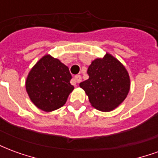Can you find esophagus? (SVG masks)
<instances>
[{
    "mask_svg": "<svg viewBox=\"0 0 158 158\" xmlns=\"http://www.w3.org/2000/svg\"><path fill=\"white\" fill-rule=\"evenodd\" d=\"M81 80H82V78H81V76L80 75H76L73 77V82L74 85H77V84H79V83L81 82Z\"/></svg>",
    "mask_w": 158,
    "mask_h": 158,
    "instance_id": "1",
    "label": "esophagus"
}]
</instances>
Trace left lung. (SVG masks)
Returning <instances> with one entry per match:
<instances>
[{
	"label": "left lung",
	"instance_id": "obj_1",
	"mask_svg": "<svg viewBox=\"0 0 158 158\" xmlns=\"http://www.w3.org/2000/svg\"><path fill=\"white\" fill-rule=\"evenodd\" d=\"M89 79L79 84L91 106L102 112H111L125 100L130 89L129 73L118 60L106 52L92 61L88 68Z\"/></svg>",
	"mask_w": 158,
	"mask_h": 158
}]
</instances>
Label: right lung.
Here are the masks:
<instances>
[{
  "mask_svg": "<svg viewBox=\"0 0 158 158\" xmlns=\"http://www.w3.org/2000/svg\"><path fill=\"white\" fill-rule=\"evenodd\" d=\"M69 68L46 54L29 71L25 81L29 99L39 109L52 112L62 107L73 90Z\"/></svg>",
  "mask_w": 158,
  "mask_h": 158,
  "instance_id": "add662e5",
  "label": "right lung"
}]
</instances>
